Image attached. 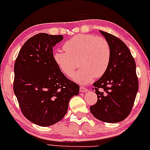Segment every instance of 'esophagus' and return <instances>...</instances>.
Here are the masks:
<instances>
[{
	"label": "esophagus",
	"instance_id": "esophagus-1",
	"mask_svg": "<svg viewBox=\"0 0 150 150\" xmlns=\"http://www.w3.org/2000/svg\"><path fill=\"white\" fill-rule=\"evenodd\" d=\"M87 91V89L86 87H83V86H81L80 87V92H85Z\"/></svg>",
	"mask_w": 150,
	"mask_h": 150
}]
</instances>
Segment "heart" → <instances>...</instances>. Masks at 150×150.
Segmentation results:
<instances>
[{"label":"heart","mask_w":150,"mask_h":150,"mask_svg":"<svg viewBox=\"0 0 150 150\" xmlns=\"http://www.w3.org/2000/svg\"><path fill=\"white\" fill-rule=\"evenodd\" d=\"M65 52H56L54 61L62 72L70 76L79 66L81 68L72 75L73 80L87 84L95 78L103 76L112 58V49L108 40L93 34H79L65 42Z\"/></svg>","instance_id":"heart-1"}]
</instances>
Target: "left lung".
<instances>
[{"instance_id":"1","label":"left lung","mask_w":150,"mask_h":150,"mask_svg":"<svg viewBox=\"0 0 150 150\" xmlns=\"http://www.w3.org/2000/svg\"><path fill=\"white\" fill-rule=\"evenodd\" d=\"M112 49L108 70L93 83L98 100L89 108L95 118L106 122L122 121L129 116L139 89L136 63L120 38L100 31Z\"/></svg>"}]
</instances>
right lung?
Here are the masks:
<instances>
[{
  "instance_id": "right-lung-1",
  "label": "right lung",
  "mask_w": 150,
  "mask_h": 150,
  "mask_svg": "<svg viewBox=\"0 0 150 150\" xmlns=\"http://www.w3.org/2000/svg\"><path fill=\"white\" fill-rule=\"evenodd\" d=\"M62 35L40 33L27 40L14 63L13 92L23 115L36 125L47 127L67 113L79 85L68 79L53 58L52 47Z\"/></svg>"
}]
</instances>
